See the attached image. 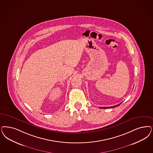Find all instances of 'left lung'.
<instances>
[{
    "instance_id": "1",
    "label": "left lung",
    "mask_w": 153,
    "mask_h": 153,
    "mask_svg": "<svg viewBox=\"0 0 153 153\" xmlns=\"http://www.w3.org/2000/svg\"><path fill=\"white\" fill-rule=\"evenodd\" d=\"M121 103L117 105H114V106H111V107H100L99 108H113V107H115L116 106H118L119 105H120Z\"/></svg>"
}]
</instances>
